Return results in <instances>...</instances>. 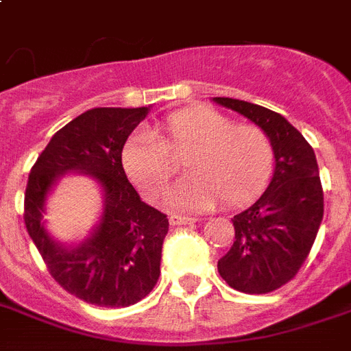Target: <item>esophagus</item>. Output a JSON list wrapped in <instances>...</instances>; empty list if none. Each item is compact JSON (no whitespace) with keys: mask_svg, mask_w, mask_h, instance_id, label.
Masks as SVG:
<instances>
[{"mask_svg":"<svg viewBox=\"0 0 351 351\" xmlns=\"http://www.w3.org/2000/svg\"><path fill=\"white\" fill-rule=\"evenodd\" d=\"M195 222V219H189V217H182V215H171L169 224L171 226H182V224H191Z\"/></svg>","mask_w":351,"mask_h":351,"instance_id":"34e87169","label":"esophagus"}]
</instances>
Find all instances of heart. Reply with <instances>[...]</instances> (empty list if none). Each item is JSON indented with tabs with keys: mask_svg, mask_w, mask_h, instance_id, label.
<instances>
[{
	"mask_svg": "<svg viewBox=\"0 0 351 351\" xmlns=\"http://www.w3.org/2000/svg\"><path fill=\"white\" fill-rule=\"evenodd\" d=\"M186 160L191 175L167 193V206L184 211L213 208L220 198L242 206L264 189L273 147L256 125L237 123L208 107H187L154 132H138L123 149V167L147 198H158Z\"/></svg>",
	"mask_w": 351,
	"mask_h": 351,
	"instance_id": "heart-1",
	"label": "heart"
}]
</instances>
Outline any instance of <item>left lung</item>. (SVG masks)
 <instances>
[{
    "label": "left lung",
    "instance_id": "8db88e82",
    "mask_svg": "<svg viewBox=\"0 0 351 351\" xmlns=\"http://www.w3.org/2000/svg\"><path fill=\"white\" fill-rule=\"evenodd\" d=\"M215 104L245 117L266 132L275 154L269 186L253 206L234 215V240L219 273L242 293H269L297 275L324 215L319 165L306 138L282 114L233 98Z\"/></svg>",
    "mask_w": 351,
    "mask_h": 351
}]
</instances>
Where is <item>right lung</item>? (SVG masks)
Wrapping results in <instances>:
<instances>
[{"instance_id":"1","label":"right lung","mask_w":351,"mask_h":351,"mask_svg":"<svg viewBox=\"0 0 351 351\" xmlns=\"http://www.w3.org/2000/svg\"><path fill=\"white\" fill-rule=\"evenodd\" d=\"M149 107H96L51 138L32 165L25 191V226L52 278L74 297L104 308H125L147 297L160 277L169 220L127 180L121 151ZM67 172L95 178L104 191L101 222L87 239L63 246L43 224L45 200Z\"/></svg>"}]
</instances>
